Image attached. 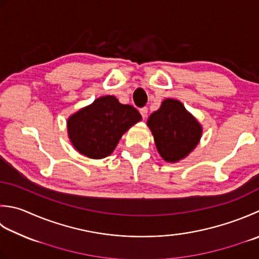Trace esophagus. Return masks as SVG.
Returning <instances> with one entry per match:
<instances>
[{
	"mask_svg": "<svg viewBox=\"0 0 259 259\" xmlns=\"http://www.w3.org/2000/svg\"><path fill=\"white\" fill-rule=\"evenodd\" d=\"M139 112H140L141 116H143L144 119H146V118H147V114H148V109H147L146 106H145V108H141V109L139 110Z\"/></svg>",
	"mask_w": 259,
	"mask_h": 259,
	"instance_id": "34e87169",
	"label": "esophagus"
}]
</instances>
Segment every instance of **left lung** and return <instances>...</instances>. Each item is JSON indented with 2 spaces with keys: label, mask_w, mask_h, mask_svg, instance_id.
I'll return each instance as SVG.
<instances>
[{
  "label": "left lung",
  "mask_w": 259,
  "mask_h": 259,
  "mask_svg": "<svg viewBox=\"0 0 259 259\" xmlns=\"http://www.w3.org/2000/svg\"><path fill=\"white\" fill-rule=\"evenodd\" d=\"M156 148L167 163H179L199 145L202 125L179 100L165 99L147 121Z\"/></svg>",
  "instance_id": "left-lung-1"
}]
</instances>
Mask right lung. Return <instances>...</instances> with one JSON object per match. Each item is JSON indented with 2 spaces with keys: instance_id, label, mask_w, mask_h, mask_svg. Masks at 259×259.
<instances>
[{
  "instance_id": "obj_1",
  "label": "right lung",
  "mask_w": 259,
  "mask_h": 259,
  "mask_svg": "<svg viewBox=\"0 0 259 259\" xmlns=\"http://www.w3.org/2000/svg\"><path fill=\"white\" fill-rule=\"evenodd\" d=\"M139 121L141 115L133 105L105 95L69 115L67 134L79 154L102 159L113 153L121 137Z\"/></svg>"
}]
</instances>
